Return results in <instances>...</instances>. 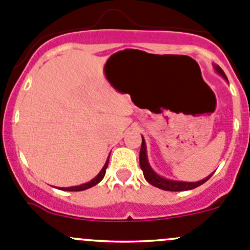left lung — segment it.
Masks as SVG:
<instances>
[{"label":"left lung","instance_id":"8db88e82","mask_svg":"<svg viewBox=\"0 0 250 250\" xmlns=\"http://www.w3.org/2000/svg\"><path fill=\"white\" fill-rule=\"evenodd\" d=\"M213 68L214 70L221 75V77H223L224 79L228 82L226 74H224V72L222 70V68L219 67V65L213 64ZM140 167L144 172V177H145V180L147 181L148 183H151L152 186L157 187V188L165 189V191H172V192L188 191V189L196 188V187L203 185L206 181L209 180V178L212 177V175H213V173H212V175L207 176V177L203 178V180L201 181H197V182H185V181L168 180V178H165L162 177V176L157 175V173L152 170V167L150 166V164H148L147 152H146V143L145 140H144V137H143V144H141V148H140Z\"/></svg>","mask_w":250,"mask_h":250}]
</instances>
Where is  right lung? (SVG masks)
<instances>
[{
    "label": "right lung",
    "mask_w": 250,
    "mask_h": 250,
    "mask_svg": "<svg viewBox=\"0 0 250 250\" xmlns=\"http://www.w3.org/2000/svg\"><path fill=\"white\" fill-rule=\"evenodd\" d=\"M107 164H109V157H107L106 162H105V165H104V166H103L102 171H100V172L98 173V175L95 176V177H94L93 180H91V181H89V182H86V183H83V185H79V186H73V187H63V188H61V189H63V191H84V189H88V188H90V187L95 186V185H98V183H99L100 181H102L103 178H104V176H105V172H106V167H107Z\"/></svg>",
    "instance_id": "right-lung-1"
}]
</instances>
